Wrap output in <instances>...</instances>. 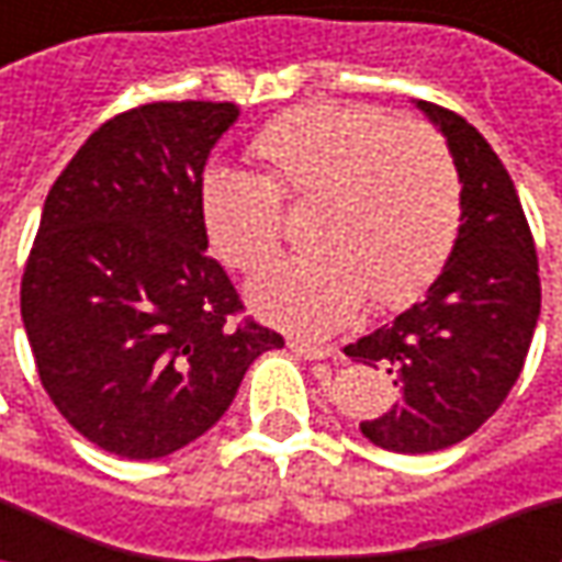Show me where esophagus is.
Listing matches in <instances>:
<instances>
[{
	"label": "esophagus",
	"instance_id": "obj_1",
	"mask_svg": "<svg viewBox=\"0 0 562 562\" xmlns=\"http://www.w3.org/2000/svg\"><path fill=\"white\" fill-rule=\"evenodd\" d=\"M288 347H291L296 357H303V359L335 357V347H325V344H313V340H303V337H291V340H288Z\"/></svg>",
	"mask_w": 562,
	"mask_h": 562
}]
</instances>
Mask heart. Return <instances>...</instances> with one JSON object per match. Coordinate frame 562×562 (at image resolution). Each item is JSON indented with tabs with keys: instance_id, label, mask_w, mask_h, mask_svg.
<instances>
[{
	"instance_id": "b5f03b06",
	"label": "heart",
	"mask_w": 562,
	"mask_h": 562,
	"mask_svg": "<svg viewBox=\"0 0 562 562\" xmlns=\"http://www.w3.org/2000/svg\"><path fill=\"white\" fill-rule=\"evenodd\" d=\"M266 178L212 171L200 190L205 234L231 269L281 249L284 205L313 209L303 259L249 281V306L300 335H331L369 296L372 310L413 303L457 244L463 184L438 131L375 109L310 102L271 119L252 143Z\"/></svg>"
}]
</instances>
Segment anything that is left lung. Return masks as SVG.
<instances>
[{
    "label": "left lung",
    "instance_id": "obj_1",
    "mask_svg": "<svg viewBox=\"0 0 562 562\" xmlns=\"http://www.w3.org/2000/svg\"><path fill=\"white\" fill-rule=\"evenodd\" d=\"M419 109L457 162L463 225L425 300L344 347L394 375L391 413L359 425L394 453H431L479 431L522 372L541 313L535 240L507 168L463 115L435 102Z\"/></svg>",
    "mask_w": 562,
    "mask_h": 562
}]
</instances>
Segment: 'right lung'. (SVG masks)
<instances>
[{
	"mask_svg": "<svg viewBox=\"0 0 562 562\" xmlns=\"http://www.w3.org/2000/svg\"><path fill=\"white\" fill-rule=\"evenodd\" d=\"M234 102H146L93 131L46 196L21 278L36 372L87 441L159 460L225 416L284 337L205 252L203 168Z\"/></svg>",
	"mask_w": 562,
	"mask_h": 562,
	"instance_id": "obj_1",
	"label": "right lung"
}]
</instances>
